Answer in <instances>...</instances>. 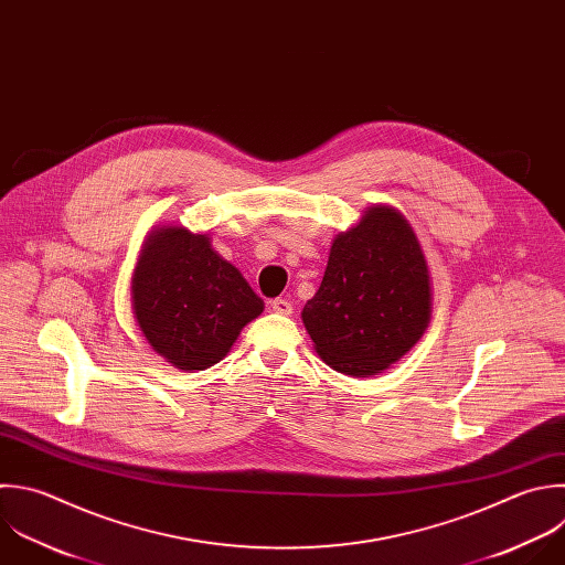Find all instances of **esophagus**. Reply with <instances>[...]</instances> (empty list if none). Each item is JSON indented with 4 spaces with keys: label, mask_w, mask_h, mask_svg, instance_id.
Returning <instances> with one entry per match:
<instances>
[{
    "label": "esophagus",
    "mask_w": 565,
    "mask_h": 565,
    "mask_svg": "<svg viewBox=\"0 0 565 565\" xmlns=\"http://www.w3.org/2000/svg\"><path fill=\"white\" fill-rule=\"evenodd\" d=\"M271 311H274V313H280V316H289V313L294 311V307H291L289 300L276 298V300H271Z\"/></svg>",
    "instance_id": "1"
}]
</instances>
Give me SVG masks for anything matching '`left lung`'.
Listing matches in <instances>:
<instances>
[{
	"mask_svg": "<svg viewBox=\"0 0 565 565\" xmlns=\"http://www.w3.org/2000/svg\"><path fill=\"white\" fill-rule=\"evenodd\" d=\"M430 320V278L411 223L373 205L331 245L320 289L302 309L318 355L369 377L415 347Z\"/></svg>",
	"mask_w": 565,
	"mask_h": 565,
	"instance_id": "left-lung-1",
	"label": "left lung"
}]
</instances>
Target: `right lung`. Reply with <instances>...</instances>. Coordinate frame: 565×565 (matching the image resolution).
Instances as JSON below:
<instances>
[{"label":"right lung","instance_id":"1","mask_svg":"<svg viewBox=\"0 0 565 565\" xmlns=\"http://www.w3.org/2000/svg\"><path fill=\"white\" fill-rule=\"evenodd\" d=\"M132 309L148 344L181 371L221 362L265 302L243 274L212 249L207 234L157 227L135 276Z\"/></svg>","mask_w":565,"mask_h":565}]
</instances>
